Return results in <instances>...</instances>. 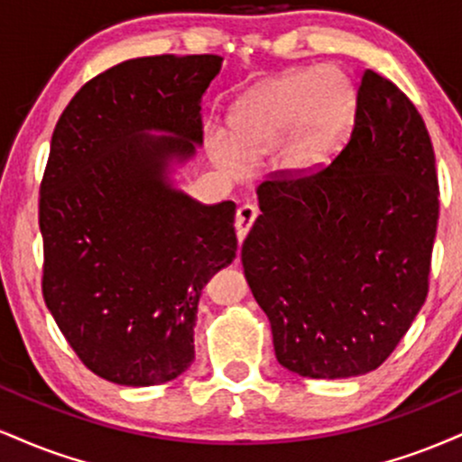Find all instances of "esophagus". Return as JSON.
<instances>
[{"label": "esophagus", "instance_id": "esophagus-1", "mask_svg": "<svg viewBox=\"0 0 462 462\" xmlns=\"http://www.w3.org/2000/svg\"><path fill=\"white\" fill-rule=\"evenodd\" d=\"M255 217H258V208L254 204H243L241 208L236 210V219H235V227H236V238H238V245L243 243V238L247 236V232L252 230Z\"/></svg>", "mask_w": 462, "mask_h": 462}]
</instances>
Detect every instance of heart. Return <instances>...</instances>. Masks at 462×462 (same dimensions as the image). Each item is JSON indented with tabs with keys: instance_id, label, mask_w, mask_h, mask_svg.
Returning a JSON list of instances; mask_svg holds the SVG:
<instances>
[{
	"instance_id": "obj_1",
	"label": "heart",
	"mask_w": 462,
	"mask_h": 462,
	"mask_svg": "<svg viewBox=\"0 0 462 462\" xmlns=\"http://www.w3.org/2000/svg\"><path fill=\"white\" fill-rule=\"evenodd\" d=\"M357 92L340 66L294 69L260 83L230 107L224 129L207 133L210 157L227 174L273 152L286 178H312L331 165L351 125Z\"/></svg>"
}]
</instances>
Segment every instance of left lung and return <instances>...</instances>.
I'll return each instance as SVG.
<instances>
[{"instance_id":"left-lung-1","label":"left lung","mask_w":462,"mask_h":462,"mask_svg":"<svg viewBox=\"0 0 462 462\" xmlns=\"http://www.w3.org/2000/svg\"><path fill=\"white\" fill-rule=\"evenodd\" d=\"M241 260L275 357L348 379L390 357L428 294L439 219L430 135L390 79L365 70L351 140L312 178H271Z\"/></svg>"}]
</instances>
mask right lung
<instances>
[{"instance_id":"1","label":"right lung","mask_w":462,"mask_h":462,"mask_svg":"<svg viewBox=\"0 0 462 462\" xmlns=\"http://www.w3.org/2000/svg\"><path fill=\"white\" fill-rule=\"evenodd\" d=\"M221 62L126 60L88 81L55 125L38 210L42 297L105 381L180 376L196 357L202 288L236 258L235 202L199 204L171 182L202 146V97Z\"/></svg>"}]
</instances>
